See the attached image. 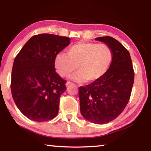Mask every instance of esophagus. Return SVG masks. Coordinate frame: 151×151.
Segmentation results:
<instances>
[{
	"label": "esophagus",
	"instance_id": "34e87169",
	"mask_svg": "<svg viewBox=\"0 0 151 151\" xmlns=\"http://www.w3.org/2000/svg\"><path fill=\"white\" fill-rule=\"evenodd\" d=\"M71 85H73V83H72L71 82H67V84H66V86H71Z\"/></svg>",
	"mask_w": 151,
	"mask_h": 151
}]
</instances>
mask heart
Wrapping results in <instances>:
<instances>
[{
  "instance_id": "obj_1",
  "label": "heart",
  "mask_w": 151,
  "mask_h": 151,
  "mask_svg": "<svg viewBox=\"0 0 151 151\" xmlns=\"http://www.w3.org/2000/svg\"><path fill=\"white\" fill-rule=\"evenodd\" d=\"M113 51L108 45L93 42H78L67 49V53H58L54 66L62 77L69 76L76 71L72 79L78 82H93L100 79L110 67Z\"/></svg>"
}]
</instances>
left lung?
Instances as JSON below:
<instances>
[{
	"label": "left lung",
	"mask_w": 151,
	"mask_h": 151,
	"mask_svg": "<svg viewBox=\"0 0 151 151\" xmlns=\"http://www.w3.org/2000/svg\"><path fill=\"white\" fill-rule=\"evenodd\" d=\"M95 40L112 49L113 61L100 79L79 88L80 112L87 120L104 124L118 117L127 106L135 73L129 51L119 41L111 36Z\"/></svg>",
	"instance_id": "1"
}]
</instances>
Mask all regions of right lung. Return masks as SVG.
I'll use <instances>...</instances> for the list:
<instances>
[{"label": "right lung", "mask_w": 151, "mask_h": 151, "mask_svg": "<svg viewBox=\"0 0 151 151\" xmlns=\"http://www.w3.org/2000/svg\"><path fill=\"white\" fill-rule=\"evenodd\" d=\"M69 44L68 37L35 35L16 56L12 71V97L31 120L49 121L58 115L67 81L55 72L54 60Z\"/></svg>", "instance_id": "add662e5"}]
</instances>
